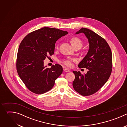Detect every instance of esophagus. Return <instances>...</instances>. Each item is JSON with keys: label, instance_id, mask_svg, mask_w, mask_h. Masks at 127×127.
I'll use <instances>...</instances> for the list:
<instances>
[{"label": "esophagus", "instance_id": "1", "mask_svg": "<svg viewBox=\"0 0 127 127\" xmlns=\"http://www.w3.org/2000/svg\"><path fill=\"white\" fill-rule=\"evenodd\" d=\"M63 70H64L65 72H70V70H69L68 69L66 68H64Z\"/></svg>", "mask_w": 127, "mask_h": 127}]
</instances>
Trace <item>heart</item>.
<instances>
[{
	"label": "heart",
	"mask_w": 127,
	"mask_h": 127,
	"mask_svg": "<svg viewBox=\"0 0 127 127\" xmlns=\"http://www.w3.org/2000/svg\"><path fill=\"white\" fill-rule=\"evenodd\" d=\"M70 43L74 49H80L83 46V42L79 38L77 37H72L70 40ZM74 59L66 58L62 59L60 61V62L68 67H71L72 65V61H74Z\"/></svg>",
	"instance_id": "obj_1"
}]
</instances>
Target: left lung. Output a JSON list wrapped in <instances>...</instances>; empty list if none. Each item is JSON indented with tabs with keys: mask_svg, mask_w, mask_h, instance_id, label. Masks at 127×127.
Instances as JSON below:
<instances>
[{
	"mask_svg": "<svg viewBox=\"0 0 127 127\" xmlns=\"http://www.w3.org/2000/svg\"><path fill=\"white\" fill-rule=\"evenodd\" d=\"M79 33H84L88 39L89 49L78 67L88 71L84 74L73 71L75 79L72 85L80 95L88 96L96 93L109 78L112 71V53L106 41L94 32L82 28L76 34Z\"/></svg>",
	"mask_w": 127,
	"mask_h": 127,
	"instance_id": "left-lung-1",
	"label": "left lung"
}]
</instances>
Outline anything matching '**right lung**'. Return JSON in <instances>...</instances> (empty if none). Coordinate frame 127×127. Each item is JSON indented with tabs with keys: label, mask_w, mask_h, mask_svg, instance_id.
I'll return each instance as SVG.
<instances>
[{
	"label": "right lung",
	"mask_w": 127,
	"mask_h": 127,
	"mask_svg": "<svg viewBox=\"0 0 127 127\" xmlns=\"http://www.w3.org/2000/svg\"><path fill=\"white\" fill-rule=\"evenodd\" d=\"M68 33L58 29L44 27L27 35L21 42L17 54V73L26 87L35 94L51 90L62 74L59 64L50 68L44 66V60L54 53L56 42Z\"/></svg>",
	"instance_id": "right-lung-1"
}]
</instances>
